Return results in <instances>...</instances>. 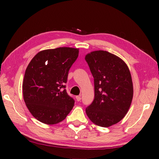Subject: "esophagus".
<instances>
[{"instance_id":"obj_1","label":"esophagus","mask_w":159,"mask_h":159,"mask_svg":"<svg viewBox=\"0 0 159 159\" xmlns=\"http://www.w3.org/2000/svg\"><path fill=\"white\" fill-rule=\"evenodd\" d=\"M76 100L78 102H79V101H80V99H81V97H80V96H76Z\"/></svg>"}]
</instances>
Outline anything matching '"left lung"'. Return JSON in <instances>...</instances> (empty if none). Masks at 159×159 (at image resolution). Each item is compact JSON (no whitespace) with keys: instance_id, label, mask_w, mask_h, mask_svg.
Listing matches in <instances>:
<instances>
[{"instance_id":"left-lung-1","label":"left lung","mask_w":159,"mask_h":159,"mask_svg":"<svg viewBox=\"0 0 159 159\" xmlns=\"http://www.w3.org/2000/svg\"><path fill=\"white\" fill-rule=\"evenodd\" d=\"M85 60L95 85V99L86 114L95 125L109 127L121 120L130 107L133 85L130 70L122 59L107 51H93Z\"/></svg>"}]
</instances>
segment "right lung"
Instances as JSON below:
<instances>
[{"instance_id": "obj_1", "label": "right lung", "mask_w": 159, "mask_h": 159, "mask_svg": "<svg viewBox=\"0 0 159 159\" xmlns=\"http://www.w3.org/2000/svg\"><path fill=\"white\" fill-rule=\"evenodd\" d=\"M78 48L61 47L40 51L29 62L22 84L26 107L38 120L48 125L65 119L74 105L64 83L79 56Z\"/></svg>"}]
</instances>
